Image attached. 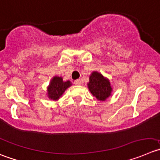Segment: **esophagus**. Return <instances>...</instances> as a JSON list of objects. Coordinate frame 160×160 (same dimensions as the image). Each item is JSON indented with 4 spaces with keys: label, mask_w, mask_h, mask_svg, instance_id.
<instances>
[{
    "label": "esophagus",
    "mask_w": 160,
    "mask_h": 160,
    "mask_svg": "<svg viewBox=\"0 0 160 160\" xmlns=\"http://www.w3.org/2000/svg\"><path fill=\"white\" fill-rule=\"evenodd\" d=\"M74 83H75L76 85H80L81 84V81H80V80H77L74 81Z\"/></svg>",
    "instance_id": "1"
}]
</instances>
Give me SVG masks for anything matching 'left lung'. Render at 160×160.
<instances>
[{
    "mask_svg": "<svg viewBox=\"0 0 160 160\" xmlns=\"http://www.w3.org/2000/svg\"><path fill=\"white\" fill-rule=\"evenodd\" d=\"M87 84L92 95L100 102H104L112 95L113 88L110 80L98 72H92Z\"/></svg>",
    "mask_w": 160,
    "mask_h": 160,
    "instance_id": "1",
    "label": "left lung"
}]
</instances>
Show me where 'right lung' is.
Returning <instances> with one entry per match:
<instances>
[{
    "instance_id": "obj_1",
    "label": "right lung",
    "mask_w": 160,
    "mask_h": 160,
    "mask_svg": "<svg viewBox=\"0 0 160 160\" xmlns=\"http://www.w3.org/2000/svg\"><path fill=\"white\" fill-rule=\"evenodd\" d=\"M70 86H72V82L70 80L64 81L62 77L54 76L47 87V97L49 99L58 101Z\"/></svg>"
}]
</instances>
